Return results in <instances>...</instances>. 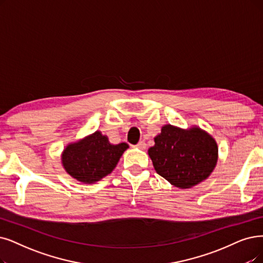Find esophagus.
Here are the masks:
<instances>
[{"instance_id":"1","label":"esophagus","mask_w":263,"mask_h":263,"mask_svg":"<svg viewBox=\"0 0 263 263\" xmlns=\"http://www.w3.org/2000/svg\"><path fill=\"white\" fill-rule=\"evenodd\" d=\"M136 146H137V148L138 149H140V150H144L145 148H146V143L142 140V141H140L137 145H136Z\"/></svg>"}]
</instances>
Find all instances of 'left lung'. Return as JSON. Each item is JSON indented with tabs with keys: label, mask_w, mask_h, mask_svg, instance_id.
Here are the masks:
<instances>
[{
	"label": "left lung",
	"mask_w": 263,
	"mask_h": 263,
	"mask_svg": "<svg viewBox=\"0 0 263 263\" xmlns=\"http://www.w3.org/2000/svg\"><path fill=\"white\" fill-rule=\"evenodd\" d=\"M149 149L156 173L173 185L191 187L212 174L218 160V146L212 136L197 127L180 129L165 125Z\"/></svg>",
	"instance_id": "1"
}]
</instances>
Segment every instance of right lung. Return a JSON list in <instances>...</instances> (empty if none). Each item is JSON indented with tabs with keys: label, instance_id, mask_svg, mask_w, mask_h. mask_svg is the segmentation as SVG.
Returning <instances> with one entry per match:
<instances>
[{
	"label": "right lung",
	"instance_id": "add662e5",
	"mask_svg": "<svg viewBox=\"0 0 263 263\" xmlns=\"http://www.w3.org/2000/svg\"><path fill=\"white\" fill-rule=\"evenodd\" d=\"M128 144H111L106 136L95 132L85 139L69 144L62 164L69 175L84 183H93L109 175Z\"/></svg>",
	"mask_w": 263,
	"mask_h": 263
}]
</instances>
